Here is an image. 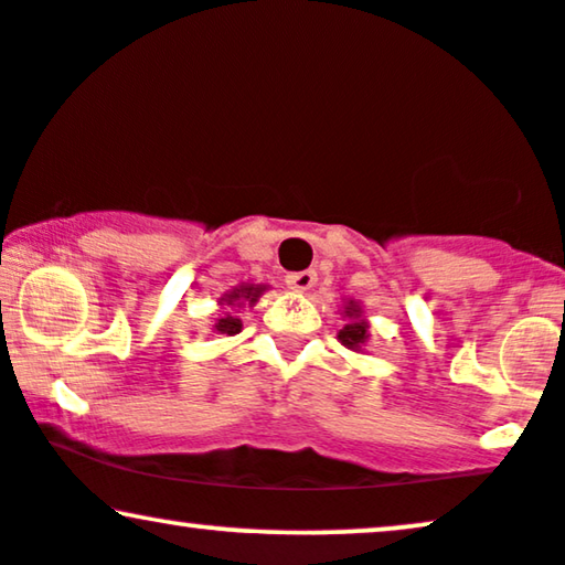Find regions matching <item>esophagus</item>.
Listing matches in <instances>:
<instances>
[{
  "label": "esophagus",
  "mask_w": 565,
  "mask_h": 565,
  "mask_svg": "<svg viewBox=\"0 0 565 565\" xmlns=\"http://www.w3.org/2000/svg\"><path fill=\"white\" fill-rule=\"evenodd\" d=\"M318 281V274L316 270H297V274H289L287 276V287L291 291H307L316 287Z\"/></svg>",
  "instance_id": "1"
}]
</instances>
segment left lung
Listing matches in <instances>:
<instances>
[{
  "label": "left lung",
  "instance_id": "left-lung-1",
  "mask_svg": "<svg viewBox=\"0 0 565 565\" xmlns=\"http://www.w3.org/2000/svg\"><path fill=\"white\" fill-rule=\"evenodd\" d=\"M344 316H347V323L339 331V341L347 349L362 352V347H365V341L370 339V326H367V320L362 318V307L356 305L354 299H349V302L344 305Z\"/></svg>",
  "mask_w": 565,
  "mask_h": 565
}]
</instances>
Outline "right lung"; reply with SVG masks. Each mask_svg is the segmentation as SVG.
Returning <instances> with one entry per match:
<instances>
[{
    "label": "right lung",
    "instance_id": "1",
    "mask_svg": "<svg viewBox=\"0 0 565 565\" xmlns=\"http://www.w3.org/2000/svg\"><path fill=\"white\" fill-rule=\"evenodd\" d=\"M263 291H266V287H255V284H245V287L234 289V291H230V295L221 297V305H230V307H239V305H245V302L255 305V302H258V297L263 295ZM213 331L224 333V335H234V333L242 331V320L234 318L232 312H224V316L216 320V326H213Z\"/></svg>",
    "mask_w": 565,
    "mask_h": 565
}]
</instances>
